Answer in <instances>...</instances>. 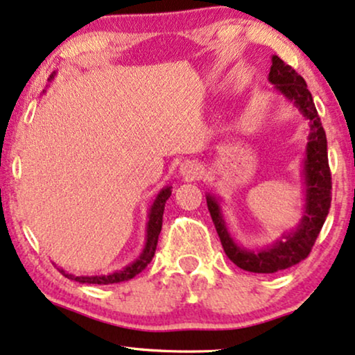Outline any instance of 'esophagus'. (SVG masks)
<instances>
[{"label":"esophagus","mask_w":355,"mask_h":355,"mask_svg":"<svg viewBox=\"0 0 355 355\" xmlns=\"http://www.w3.org/2000/svg\"><path fill=\"white\" fill-rule=\"evenodd\" d=\"M179 171H181L184 178L190 179V181H193V179L202 176V166H200L197 162H192V160L184 162L181 168H179Z\"/></svg>","instance_id":"esophagus-1"}]
</instances>
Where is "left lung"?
I'll use <instances>...</instances> for the list:
<instances>
[{
	"label": "left lung",
	"mask_w": 355,
	"mask_h": 355,
	"mask_svg": "<svg viewBox=\"0 0 355 355\" xmlns=\"http://www.w3.org/2000/svg\"><path fill=\"white\" fill-rule=\"evenodd\" d=\"M269 81L274 85V89L291 102L309 121L306 155L302 160L306 198L300 223L291 232L284 234L282 239L275 240L270 246L246 250L230 235L219 200L214 195L207 193L209 214L227 258L240 269L256 274H274L306 259L320 234L331 205V173L328 166L327 136L304 78L297 75L295 69L286 65L279 55H272Z\"/></svg>",
	"instance_id": "1"
}]
</instances>
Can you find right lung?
I'll list each match as a JSON object with an SVG mask.
<instances>
[{
  "label": "right lung",
  "instance_id": "add662e5",
  "mask_svg": "<svg viewBox=\"0 0 355 355\" xmlns=\"http://www.w3.org/2000/svg\"><path fill=\"white\" fill-rule=\"evenodd\" d=\"M55 75V71L51 75L49 80H53ZM44 92V91H43ZM171 186L163 187L158 195L153 200L150 209H148V220H147V227H146V245H144L142 253L139 254V258L136 261H132L131 264H128L126 267H123L121 270L112 272V274L107 275H81V277H75L73 274H69L64 269H59L62 272V275L67 277V279L80 282V284H92V285H112V284H120V282L130 280L132 277H136L139 272L146 269L147 264H150V261L155 254L157 250V243H158V235L162 232V224H163V211H165V203L166 200L171 195Z\"/></svg>",
  "mask_w": 355,
  "mask_h": 355
}]
</instances>
